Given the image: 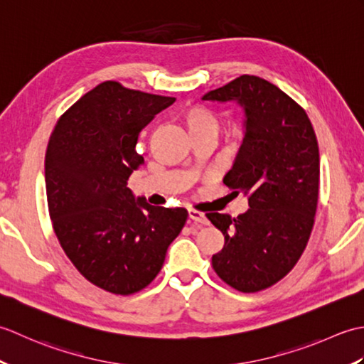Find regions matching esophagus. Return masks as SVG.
<instances>
[{
	"mask_svg": "<svg viewBox=\"0 0 364 364\" xmlns=\"http://www.w3.org/2000/svg\"><path fill=\"white\" fill-rule=\"evenodd\" d=\"M189 219H192L196 223H200V225H208L206 215L197 210H189Z\"/></svg>",
	"mask_w": 364,
	"mask_h": 364,
	"instance_id": "1",
	"label": "esophagus"
}]
</instances>
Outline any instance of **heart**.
Wrapping results in <instances>:
<instances>
[{"instance_id":"heart-1","label":"heart","mask_w":364,"mask_h":364,"mask_svg":"<svg viewBox=\"0 0 364 364\" xmlns=\"http://www.w3.org/2000/svg\"><path fill=\"white\" fill-rule=\"evenodd\" d=\"M180 120L192 139L200 136L218 137L222 127L220 115L202 105H192L184 107L180 112Z\"/></svg>"}]
</instances>
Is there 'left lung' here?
<instances>
[{"label": "left lung", "mask_w": 364, "mask_h": 364, "mask_svg": "<svg viewBox=\"0 0 364 364\" xmlns=\"http://www.w3.org/2000/svg\"><path fill=\"white\" fill-rule=\"evenodd\" d=\"M244 109V139L223 183L249 197L237 218L210 213L225 244L213 255L223 282L258 292L280 282L304 253L319 197V146L304 107L258 76L242 75L203 95Z\"/></svg>", "instance_id": "obj_1"}]
</instances>
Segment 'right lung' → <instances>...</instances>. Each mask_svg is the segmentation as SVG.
<instances>
[{"instance_id":"add662e5","label":"right lung","mask_w":364,"mask_h":364,"mask_svg":"<svg viewBox=\"0 0 364 364\" xmlns=\"http://www.w3.org/2000/svg\"><path fill=\"white\" fill-rule=\"evenodd\" d=\"M173 102L105 81L63 114L46 146L54 233L80 274L107 292L149 286L186 223L184 208L151 206L127 186L144 162L139 133Z\"/></svg>"}]
</instances>
